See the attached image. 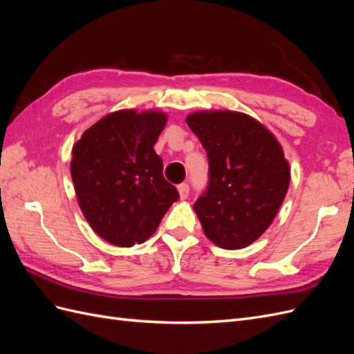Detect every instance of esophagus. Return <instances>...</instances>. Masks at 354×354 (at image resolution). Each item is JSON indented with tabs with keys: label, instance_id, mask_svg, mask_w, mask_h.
Instances as JSON below:
<instances>
[{
	"label": "esophagus",
	"instance_id": "1",
	"mask_svg": "<svg viewBox=\"0 0 354 354\" xmlns=\"http://www.w3.org/2000/svg\"><path fill=\"white\" fill-rule=\"evenodd\" d=\"M178 194H180V198H181V199H186V198L189 196V194H190L189 185H187V183L178 185Z\"/></svg>",
	"mask_w": 354,
	"mask_h": 354
}]
</instances>
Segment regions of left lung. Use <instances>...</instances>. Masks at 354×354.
Listing matches in <instances>:
<instances>
[{
    "label": "left lung",
    "instance_id": "1",
    "mask_svg": "<svg viewBox=\"0 0 354 354\" xmlns=\"http://www.w3.org/2000/svg\"><path fill=\"white\" fill-rule=\"evenodd\" d=\"M186 121L208 156V186L194 205L202 229L221 248H243L267 230L285 199L282 147L245 113L196 112Z\"/></svg>",
    "mask_w": 354,
    "mask_h": 354
}]
</instances>
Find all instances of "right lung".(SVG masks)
I'll use <instances>...</instances> for the list:
<instances>
[{
  "label": "right lung",
  "instance_id": "obj_1",
  "mask_svg": "<svg viewBox=\"0 0 354 354\" xmlns=\"http://www.w3.org/2000/svg\"><path fill=\"white\" fill-rule=\"evenodd\" d=\"M165 122L159 112L120 111L91 125L72 149L71 174L81 211L112 245L143 243L180 198L153 149Z\"/></svg>",
  "mask_w": 354,
  "mask_h": 354
}]
</instances>
